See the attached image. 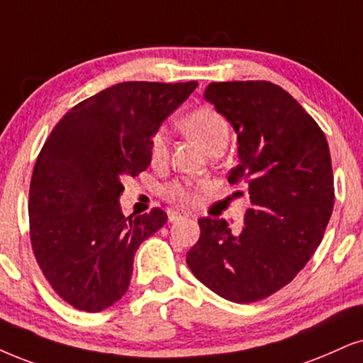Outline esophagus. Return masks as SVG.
Returning a JSON list of instances; mask_svg holds the SVG:
<instances>
[{"label": "esophagus", "instance_id": "34e87169", "mask_svg": "<svg viewBox=\"0 0 363 363\" xmlns=\"http://www.w3.org/2000/svg\"><path fill=\"white\" fill-rule=\"evenodd\" d=\"M182 218H189V214L179 213V211H172V213H169V221H171V223L179 221V219H182Z\"/></svg>", "mask_w": 363, "mask_h": 363}]
</instances>
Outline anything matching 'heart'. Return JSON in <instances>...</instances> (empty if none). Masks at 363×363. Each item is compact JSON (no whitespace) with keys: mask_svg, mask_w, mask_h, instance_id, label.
Returning <instances> with one entry per match:
<instances>
[{"mask_svg":"<svg viewBox=\"0 0 363 363\" xmlns=\"http://www.w3.org/2000/svg\"><path fill=\"white\" fill-rule=\"evenodd\" d=\"M182 127L194 139L197 144L203 147L206 152H211L213 149L223 147L226 149L231 128L226 118H224L218 110L213 107H197L191 110L182 121ZM150 160L154 164L164 162L167 157L169 140L167 132L164 128H157L150 137ZM206 182H192V181H174L166 186V196L171 197L179 203L189 204L196 201L197 192L204 189Z\"/></svg>","mask_w":363,"mask_h":363,"instance_id":"obj_1","label":"heart"}]
</instances>
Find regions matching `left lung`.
<instances>
[{"label":"left lung","instance_id":"left-lung-1","mask_svg":"<svg viewBox=\"0 0 363 363\" xmlns=\"http://www.w3.org/2000/svg\"><path fill=\"white\" fill-rule=\"evenodd\" d=\"M204 99L235 127L240 164L228 181L245 182L251 208L241 233L224 219L201 218L186 261L219 296L253 303L286 286L322 242L335 199L328 142L272 82H213Z\"/></svg>","mask_w":363,"mask_h":363}]
</instances>
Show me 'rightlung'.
I'll return each instance as SVG.
<instances>
[{"label":"right lung","instance_id":"right-lung-1","mask_svg":"<svg viewBox=\"0 0 363 363\" xmlns=\"http://www.w3.org/2000/svg\"><path fill=\"white\" fill-rule=\"evenodd\" d=\"M197 82H123L85 99L45 140L30 184V240L41 273L73 308L97 313L125 295L140 242L162 209L122 214L123 177L150 164V137Z\"/></svg>","mask_w":363,"mask_h":363}]
</instances>
